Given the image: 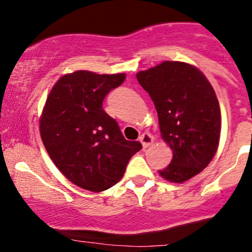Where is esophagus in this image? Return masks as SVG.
Wrapping results in <instances>:
<instances>
[{"label": "esophagus", "instance_id": "34e87169", "mask_svg": "<svg viewBox=\"0 0 252 252\" xmlns=\"http://www.w3.org/2000/svg\"><path fill=\"white\" fill-rule=\"evenodd\" d=\"M140 142H141L142 146H144V147H149L150 145H151L152 142H154V136H152L151 134H149V133L141 134Z\"/></svg>", "mask_w": 252, "mask_h": 252}]
</instances>
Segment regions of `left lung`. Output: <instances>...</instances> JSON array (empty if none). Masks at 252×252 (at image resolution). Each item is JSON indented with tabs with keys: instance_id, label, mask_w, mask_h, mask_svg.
Wrapping results in <instances>:
<instances>
[{
	"instance_id": "1",
	"label": "left lung",
	"mask_w": 252,
	"mask_h": 252,
	"mask_svg": "<svg viewBox=\"0 0 252 252\" xmlns=\"http://www.w3.org/2000/svg\"><path fill=\"white\" fill-rule=\"evenodd\" d=\"M154 101L161 136L173 150L159 175L183 183L202 172L215 157L220 138V108L215 90L195 65L164 61L136 74Z\"/></svg>"
}]
</instances>
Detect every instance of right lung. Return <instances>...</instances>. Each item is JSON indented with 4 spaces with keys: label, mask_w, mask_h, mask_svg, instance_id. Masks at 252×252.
Returning <instances> with one entry per match:
<instances>
[{
    "label": "right lung",
    "mask_w": 252,
    "mask_h": 252,
    "mask_svg": "<svg viewBox=\"0 0 252 252\" xmlns=\"http://www.w3.org/2000/svg\"><path fill=\"white\" fill-rule=\"evenodd\" d=\"M124 73L89 70L64 74L51 89L40 117V135L48 156L73 184L100 192L122 179L129 159L141 150L129 141L102 108Z\"/></svg>",
    "instance_id": "obj_1"
}]
</instances>
